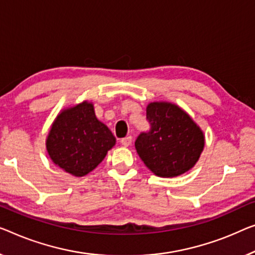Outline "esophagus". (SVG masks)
Segmentation results:
<instances>
[{
  "label": "esophagus",
  "instance_id": "1",
  "mask_svg": "<svg viewBox=\"0 0 255 255\" xmlns=\"http://www.w3.org/2000/svg\"><path fill=\"white\" fill-rule=\"evenodd\" d=\"M131 140H132L131 136H126V137H124V138L120 139V143L123 144L124 146H129L131 144Z\"/></svg>",
  "mask_w": 255,
  "mask_h": 255
}]
</instances>
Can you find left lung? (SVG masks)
<instances>
[{
  "label": "left lung",
  "mask_w": 255,
  "mask_h": 255,
  "mask_svg": "<svg viewBox=\"0 0 255 255\" xmlns=\"http://www.w3.org/2000/svg\"><path fill=\"white\" fill-rule=\"evenodd\" d=\"M150 130L136 138V151L152 173L174 177L188 172L198 161L205 145L200 127L180 106L153 102L146 106Z\"/></svg>",
  "instance_id": "obj_1"
}]
</instances>
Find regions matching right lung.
Masks as SVG:
<instances>
[{"instance_id":"add662e5","label":"right lung","mask_w":255,"mask_h":255,"mask_svg":"<svg viewBox=\"0 0 255 255\" xmlns=\"http://www.w3.org/2000/svg\"><path fill=\"white\" fill-rule=\"evenodd\" d=\"M45 145L55 165L81 177L103 161L108 151L116 145V137L95 116L93 103L85 101L57 116Z\"/></svg>"}]
</instances>
